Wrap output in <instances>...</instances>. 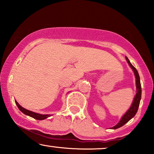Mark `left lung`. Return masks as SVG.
I'll use <instances>...</instances> for the list:
<instances>
[{
	"label": "left lung",
	"instance_id": "8db88e82",
	"mask_svg": "<svg viewBox=\"0 0 154 154\" xmlns=\"http://www.w3.org/2000/svg\"><path fill=\"white\" fill-rule=\"evenodd\" d=\"M126 60L128 61V64L130 65V66L131 67L132 71L134 72V75L135 76V82H136V88H137V93H136L135 98H134L133 102H132L131 106H130V109H128V111L124 114L122 119H120L119 123L117 125H116L115 126L111 128V129H114V130H116V129L121 128L124 125H125L128 122L130 121V119H132V117H134L135 115L137 113V109H138L139 105H140V101L141 99V85H140V77L139 74L137 72V69L132 65V63H130V61H129L128 57H126Z\"/></svg>",
	"mask_w": 154,
	"mask_h": 154
}]
</instances>
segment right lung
Returning <instances> with one entry per match:
<instances>
[{
    "mask_svg": "<svg viewBox=\"0 0 154 154\" xmlns=\"http://www.w3.org/2000/svg\"><path fill=\"white\" fill-rule=\"evenodd\" d=\"M16 104H17V106H18L19 109L22 111V113H24V114H26V115L27 116H31V117L34 118L35 119H38V120H43L45 119H46V118L49 117L51 115H48V114H38V113H35V112H33V111H29L27 110V109H24V108H23L19 104L17 103V101H16Z\"/></svg>",
    "mask_w": 154,
    "mask_h": 154,
    "instance_id": "obj_1",
    "label": "right lung"
}]
</instances>
